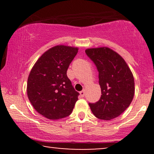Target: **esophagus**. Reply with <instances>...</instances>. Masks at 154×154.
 Instances as JSON below:
<instances>
[{"label": "esophagus", "mask_w": 154, "mask_h": 154, "mask_svg": "<svg viewBox=\"0 0 154 154\" xmlns=\"http://www.w3.org/2000/svg\"><path fill=\"white\" fill-rule=\"evenodd\" d=\"M85 91H84V90H83V91H81L80 92V94H81V96L82 97H83L84 96H85Z\"/></svg>", "instance_id": "34e87169"}]
</instances>
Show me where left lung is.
I'll use <instances>...</instances> for the list:
<instances>
[{
	"instance_id": "obj_1",
	"label": "left lung",
	"mask_w": 154,
	"mask_h": 154,
	"mask_svg": "<svg viewBox=\"0 0 154 154\" xmlns=\"http://www.w3.org/2000/svg\"><path fill=\"white\" fill-rule=\"evenodd\" d=\"M97 69L102 95L95 103H89L93 114L109 121L119 116L131 104L134 94L133 75L122 57L106 47L85 50Z\"/></svg>"
}]
</instances>
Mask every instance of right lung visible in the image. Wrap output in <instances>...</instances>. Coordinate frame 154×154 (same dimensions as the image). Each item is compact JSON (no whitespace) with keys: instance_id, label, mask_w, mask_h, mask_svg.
I'll use <instances>...</instances> for the list:
<instances>
[{"instance_id":"right-lung-1","label":"right lung","mask_w":154,"mask_h":154,"mask_svg":"<svg viewBox=\"0 0 154 154\" xmlns=\"http://www.w3.org/2000/svg\"><path fill=\"white\" fill-rule=\"evenodd\" d=\"M79 48L57 45L44 52L35 62L27 81V95L33 108L50 120L68 116L79 93L66 71Z\"/></svg>"}]
</instances>
